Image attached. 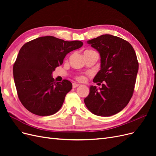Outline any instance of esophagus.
<instances>
[{"instance_id": "1", "label": "esophagus", "mask_w": 156, "mask_h": 156, "mask_svg": "<svg viewBox=\"0 0 156 156\" xmlns=\"http://www.w3.org/2000/svg\"><path fill=\"white\" fill-rule=\"evenodd\" d=\"M79 86V84H77V83H73V88H77Z\"/></svg>"}]
</instances>
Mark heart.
Returning a JSON list of instances; mask_svg holds the SVG:
<instances>
[{
  "label": "heart",
  "instance_id": "b5f03b06",
  "mask_svg": "<svg viewBox=\"0 0 156 156\" xmlns=\"http://www.w3.org/2000/svg\"><path fill=\"white\" fill-rule=\"evenodd\" d=\"M76 79L78 81L83 82L86 80V77H85V76H84V75H79V76H77Z\"/></svg>",
  "mask_w": 156,
  "mask_h": 156
}]
</instances>
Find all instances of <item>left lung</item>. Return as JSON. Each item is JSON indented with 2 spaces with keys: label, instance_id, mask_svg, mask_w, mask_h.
I'll use <instances>...</instances> for the list:
<instances>
[{
  "label": "left lung",
  "instance_id": "8db88e82",
  "mask_svg": "<svg viewBox=\"0 0 156 156\" xmlns=\"http://www.w3.org/2000/svg\"><path fill=\"white\" fill-rule=\"evenodd\" d=\"M87 43L99 52L101 58V69L93 81L103 84L98 89L90 86L84 103L94 115H114L128 104L133 96L139 70L135 50L128 41L110 34L98 36Z\"/></svg>",
  "mask_w": 156,
  "mask_h": 156
}]
</instances>
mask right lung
Returning a JSON list of instances; mask_svg holds the SVG:
<instances>
[{
	"mask_svg": "<svg viewBox=\"0 0 156 156\" xmlns=\"http://www.w3.org/2000/svg\"><path fill=\"white\" fill-rule=\"evenodd\" d=\"M81 41H67L48 36L23 45L13 67L18 98L27 109L38 116L58 112L72 84L56 82L52 73L62 64L66 55L83 46Z\"/></svg>",
	"mask_w": 156,
	"mask_h": 156,
	"instance_id": "add662e5",
	"label": "right lung"
}]
</instances>
